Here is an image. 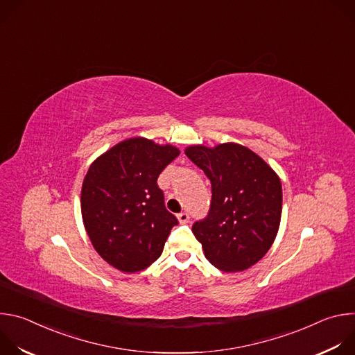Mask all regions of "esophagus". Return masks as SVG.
Returning <instances> with one entry per match:
<instances>
[{"mask_svg": "<svg viewBox=\"0 0 355 355\" xmlns=\"http://www.w3.org/2000/svg\"><path fill=\"white\" fill-rule=\"evenodd\" d=\"M177 219L180 220V223H188L189 222V215L187 212H181L177 215Z\"/></svg>", "mask_w": 355, "mask_h": 355, "instance_id": "esophagus-1", "label": "esophagus"}]
</instances>
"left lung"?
<instances>
[{"label": "left lung", "instance_id": "8db88e82", "mask_svg": "<svg viewBox=\"0 0 355 355\" xmlns=\"http://www.w3.org/2000/svg\"><path fill=\"white\" fill-rule=\"evenodd\" d=\"M185 155L211 180L209 212L192 225L205 257L226 272L254 266L278 233L282 212L278 175L261 157L236 143L215 148L191 146Z\"/></svg>", "mask_w": 355, "mask_h": 355}]
</instances>
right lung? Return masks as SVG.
I'll use <instances>...</instances> for the list:
<instances>
[{"instance_id":"1","label":"right lung","mask_w":355,"mask_h":355,"mask_svg":"<svg viewBox=\"0 0 355 355\" xmlns=\"http://www.w3.org/2000/svg\"><path fill=\"white\" fill-rule=\"evenodd\" d=\"M178 148L144 137L118 143L89 167L81 189L85 230L98 254L123 272L155 263L177 218L157 185Z\"/></svg>"}]
</instances>
